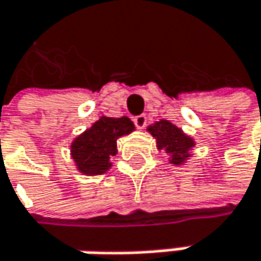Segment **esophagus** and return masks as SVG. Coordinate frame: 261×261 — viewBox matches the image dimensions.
I'll use <instances>...</instances> for the list:
<instances>
[{
	"label": "esophagus",
	"mask_w": 261,
	"mask_h": 261,
	"mask_svg": "<svg viewBox=\"0 0 261 261\" xmlns=\"http://www.w3.org/2000/svg\"><path fill=\"white\" fill-rule=\"evenodd\" d=\"M134 123L138 129H144L147 124V117L144 114L137 115V117H134Z\"/></svg>",
	"instance_id": "obj_1"
}]
</instances>
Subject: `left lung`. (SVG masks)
<instances>
[{"label": "left lung", "mask_w": 261, "mask_h": 261, "mask_svg": "<svg viewBox=\"0 0 261 261\" xmlns=\"http://www.w3.org/2000/svg\"><path fill=\"white\" fill-rule=\"evenodd\" d=\"M151 137L156 140L158 150H164L168 154V162L171 165H185L188 159L192 156V150L195 147V140L185 134L180 127L173 124L168 120L154 121L147 127Z\"/></svg>", "instance_id": "left-lung-1"}]
</instances>
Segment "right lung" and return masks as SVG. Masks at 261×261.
I'll return each mask as SVG.
<instances>
[{
    "label": "right lung",
    "instance_id": "right-lung-1",
    "mask_svg": "<svg viewBox=\"0 0 261 261\" xmlns=\"http://www.w3.org/2000/svg\"><path fill=\"white\" fill-rule=\"evenodd\" d=\"M135 130V124L126 115H102L88 129L73 138L70 158L84 176L105 174L111 167V158L117 154V140Z\"/></svg>",
    "mask_w": 261,
    "mask_h": 261
}]
</instances>
